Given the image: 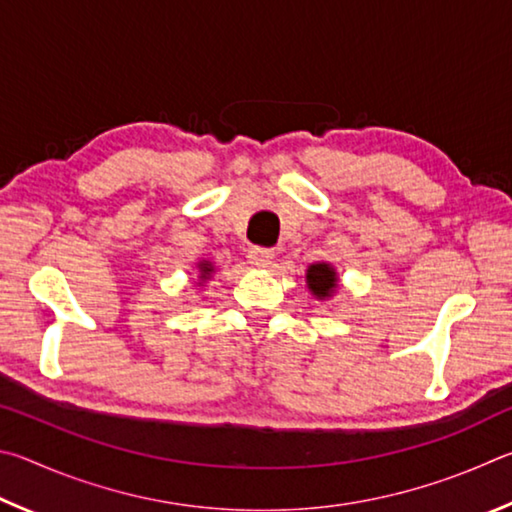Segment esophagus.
Returning <instances> with one entry per match:
<instances>
[{
	"label": "esophagus",
	"instance_id": "obj_1",
	"mask_svg": "<svg viewBox=\"0 0 512 512\" xmlns=\"http://www.w3.org/2000/svg\"><path fill=\"white\" fill-rule=\"evenodd\" d=\"M247 258L251 265L256 267H267L274 261V249H267V247H251L247 251Z\"/></svg>",
	"mask_w": 512,
	"mask_h": 512
}]
</instances>
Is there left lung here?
<instances>
[{
    "instance_id": "left-lung-1",
    "label": "left lung",
    "mask_w": 512,
    "mask_h": 512,
    "mask_svg": "<svg viewBox=\"0 0 512 512\" xmlns=\"http://www.w3.org/2000/svg\"><path fill=\"white\" fill-rule=\"evenodd\" d=\"M335 285H337V279H335L333 267H328L326 263L310 265L308 288L315 292V297H319V299L330 297V294H333V290H335Z\"/></svg>"
}]
</instances>
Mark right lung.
Masks as SVG:
<instances>
[{"instance_id": "obj_1", "label": "right lung", "mask_w": 512, "mask_h": 512, "mask_svg": "<svg viewBox=\"0 0 512 512\" xmlns=\"http://www.w3.org/2000/svg\"><path fill=\"white\" fill-rule=\"evenodd\" d=\"M200 272H202L200 279H206V276H209V274L213 272V267H211L209 263H202V265H200Z\"/></svg>"}]
</instances>
